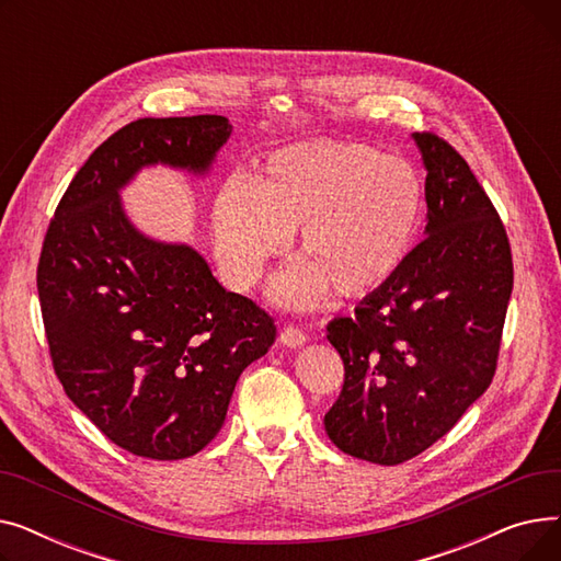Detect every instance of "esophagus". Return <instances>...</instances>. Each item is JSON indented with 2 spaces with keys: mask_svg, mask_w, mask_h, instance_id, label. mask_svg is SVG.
Instances as JSON below:
<instances>
[{
  "mask_svg": "<svg viewBox=\"0 0 561 561\" xmlns=\"http://www.w3.org/2000/svg\"><path fill=\"white\" fill-rule=\"evenodd\" d=\"M279 343L286 345V347H302L307 343V334L302 330H298V328L286 325L282 330V334H279Z\"/></svg>",
  "mask_w": 561,
  "mask_h": 561,
  "instance_id": "1",
  "label": "esophagus"
}]
</instances>
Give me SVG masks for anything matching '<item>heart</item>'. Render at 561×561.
Here are the masks:
<instances>
[{
    "instance_id": "obj_1",
    "label": "heart",
    "mask_w": 561,
    "mask_h": 561,
    "mask_svg": "<svg viewBox=\"0 0 561 561\" xmlns=\"http://www.w3.org/2000/svg\"><path fill=\"white\" fill-rule=\"evenodd\" d=\"M425 204L421 172L377 147L339 140L290 145L268 157L256 182L229 176L216 191V259L225 282L245 290L300 227L307 256L277 275L273 300L313 309L332 288L362 298L393 279L414 252Z\"/></svg>"
}]
</instances>
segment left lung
<instances>
[{"label": "left lung", "instance_id": "8db88e82", "mask_svg": "<svg viewBox=\"0 0 561 561\" xmlns=\"http://www.w3.org/2000/svg\"><path fill=\"white\" fill-rule=\"evenodd\" d=\"M425 176V239L328 341L345 381L325 414L350 457L396 466L448 434L491 385L514 286L507 231L473 170L444 138L414 134Z\"/></svg>", "mask_w": 561, "mask_h": 561}]
</instances>
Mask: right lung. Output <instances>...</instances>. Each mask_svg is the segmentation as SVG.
Here are the masks:
<instances>
[{"label": "right lung", "mask_w": 561, "mask_h": 561, "mask_svg": "<svg viewBox=\"0 0 561 561\" xmlns=\"http://www.w3.org/2000/svg\"><path fill=\"white\" fill-rule=\"evenodd\" d=\"M222 115L142 117L88 157L56 206L38 296L66 396L123 450L186 459L220 432L241 373L275 343L273 318L222 288L186 243L145 236L121 191L142 168L211 170Z\"/></svg>", "instance_id": "obj_1"}]
</instances>
